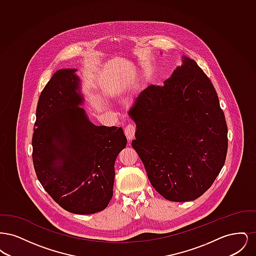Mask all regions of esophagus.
I'll return each mask as SVG.
<instances>
[{"mask_svg":"<svg viewBox=\"0 0 256 256\" xmlns=\"http://www.w3.org/2000/svg\"><path fill=\"white\" fill-rule=\"evenodd\" d=\"M135 130H136V126L134 122H130L128 124H126V126L124 128V134L128 138V140L130 142L134 139V134H135Z\"/></svg>","mask_w":256,"mask_h":256,"instance_id":"esophagus-1","label":"esophagus"}]
</instances>
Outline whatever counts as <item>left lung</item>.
<instances>
[{"label": "left lung", "mask_w": 256, "mask_h": 256, "mask_svg": "<svg viewBox=\"0 0 256 256\" xmlns=\"http://www.w3.org/2000/svg\"><path fill=\"white\" fill-rule=\"evenodd\" d=\"M128 115L132 145L148 180L170 202L194 200L214 182L228 152V126L217 92L195 60L183 56L164 86H150Z\"/></svg>", "instance_id": "8db88e82"}]
</instances>
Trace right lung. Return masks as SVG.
Instances as JSON below:
<instances>
[{"instance_id":"1","label":"right lung","mask_w":256,"mask_h":256,"mask_svg":"<svg viewBox=\"0 0 256 256\" xmlns=\"http://www.w3.org/2000/svg\"><path fill=\"white\" fill-rule=\"evenodd\" d=\"M76 69H61L42 90L32 135L37 178L52 200L74 214H93L113 196L114 164L126 146L122 128L90 122Z\"/></svg>"}]
</instances>
